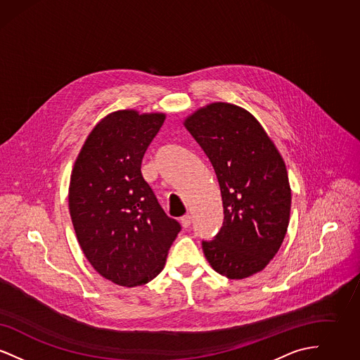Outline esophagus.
I'll list each match as a JSON object with an SVG mask.
<instances>
[{"label":"esophagus","instance_id":"34e87169","mask_svg":"<svg viewBox=\"0 0 360 360\" xmlns=\"http://www.w3.org/2000/svg\"><path fill=\"white\" fill-rule=\"evenodd\" d=\"M181 223L184 225V228H188L191 225V216L190 214H185L182 219H181Z\"/></svg>","mask_w":360,"mask_h":360}]
</instances>
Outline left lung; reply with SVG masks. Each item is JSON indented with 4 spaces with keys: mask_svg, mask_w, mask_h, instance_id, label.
<instances>
[{
    "mask_svg": "<svg viewBox=\"0 0 360 360\" xmlns=\"http://www.w3.org/2000/svg\"><path fill=\"white\" fill-rule=\"evenodd\" d=\"M185 127L209 158L223 197V226L213 240H202L205 257L229 279L257 274L288 231L291 191L285 162L259 121L236 105H206Z\"/></svg>",
    "mask_w": 360,
    "mask_h": 360,
    "instance_id": "8db88e82",
    "label": "left lung"
}]
</instances>
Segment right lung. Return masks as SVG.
I'll return each mask as SVG.
<instances>
[{
    "label": "right lung",
    "mask_w": 360,
    "mask_h": 360,
    "mask_svg": "<svg viewBox=\"0 0 360 360\" xmlns=\"http://www.w3.org/2000/svg\"><path fill=\"white\" fill-rule=\"evenodd\" d=\"M165 119L129 109L108 115L86 139L71 172L70 216L78 243L94 270L120 286L154 279L181 231L140 172Z\"/></svg>",
    "instance_id": "obj_1"
}]
</instances>
